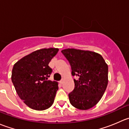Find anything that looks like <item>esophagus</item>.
Instances as JSON below:
<instances>
[{
    "label": "esophagus",
    "instance_id": "esophagus-1",
    "mask_svg": "<svg viewBox=\"0 0 129 129\" xmlns=\"http://www.w3.org/2000/svg\"><path fill=\"white\" fill-rule=\"evenodd\" d=\"M59 83H60V84H63V80H60V81L59 82Z\"/></svg>",
    "mask_w": 129,
    "mask_h": 129
}]
</instances>
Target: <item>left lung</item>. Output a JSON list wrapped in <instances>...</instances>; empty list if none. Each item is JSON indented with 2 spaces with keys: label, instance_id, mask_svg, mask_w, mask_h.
Masks as SVG:
<instances>
[{
  "label": "left lung",
  "instance_id": "8db88e82",
  "mask_svg": "<svg viewBox=\"0 0 129 129\" xmlns=\"http://www.w3.org/2000/svg\"><path fill=\"white\" fill-rule=\"evenodd\" d=\"M69 62L75 89L69 94L72 106L88 110L95 106L103 96L108 84V65L102 55L95 52L75 49L61 51Z\"/></svg>",
  "mask_w": 129,
  "mask_h": 129
}]
</instances>
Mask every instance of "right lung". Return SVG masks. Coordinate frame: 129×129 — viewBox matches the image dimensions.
<instances>
[{
	"label": "right lung",
	"mask_w": 129,
	"mask_h": 129,
	"mask_svg": "<svg viewBox=\"0 0 129 129\" xmlns=\"http://www.w3.org/2000/svg\"><path fill=\"white\" fill-rule=\"evenodd\" d=\"M57 48L41 49L20 58L12 69L11 79L19 97L28 107L44 110L52 106L58 82L48 79L52 72L49 62Z\"/></svg>",
	"instance_id": "add662e5"
}]
</instances>
